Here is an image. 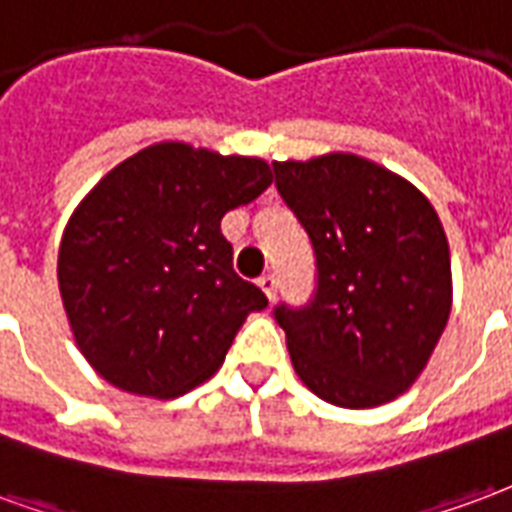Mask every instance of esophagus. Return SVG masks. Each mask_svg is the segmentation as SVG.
<instances>
[{
  "label": "esophagus",
  "instance_id": "esophagus-1",
  "mask_svg": "<svg viewBox=\"0 0 512 512\" xmlns=\"http://www.w3.org/2000/svg\"><path fill=\"white\" fill-rule=\"evenodd\" d=\"M259 289L267 294V300H275V292H278V281H275V275H261Z\"/></svg>",
  "mask_w": 512,
  "mask_h": 512
}]
</instances>
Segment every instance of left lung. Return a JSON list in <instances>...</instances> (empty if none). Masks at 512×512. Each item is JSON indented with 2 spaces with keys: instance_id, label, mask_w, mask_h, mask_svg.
Listing matches in <instances>:
<instances>
[{
  "instance_id": "left-lung-1",
  "label": "left lung",
  "mask_w": 512,
  "mask_h": 512,
  "mask_svg": "<svg viewBox=\"0 0 512 512\" xmlns=\"http://www.w3.org/2000/svg\"><path fill=\"white\" fill-rule=\"evenodd\" d=\"M272 169L316 253L311 305L275 308L294 371L327 404H390L423 374L450 316L442 220L409 179L352 152Z\"/></svg>"
}]
</instances>
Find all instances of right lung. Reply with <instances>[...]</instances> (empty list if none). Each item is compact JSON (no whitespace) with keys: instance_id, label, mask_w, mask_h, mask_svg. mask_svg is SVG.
<instances>
[{"instance_id":"1","label":"right lung","mask_w":512,"mask_h":512,"mask_svg":"<svg viewBox=\"0 0 512 512\" xmlns=\"http://www.w3.org/2000/svg\"><path fill=\"white\" fill-rule=\"evenodd\" d=\"M270 182L267 160L160 141L81 199L59 242V294L106 382L177 398L218 371L248 313L267 308L231 267L220 220Z\"/></svg>"}]
</instances>
